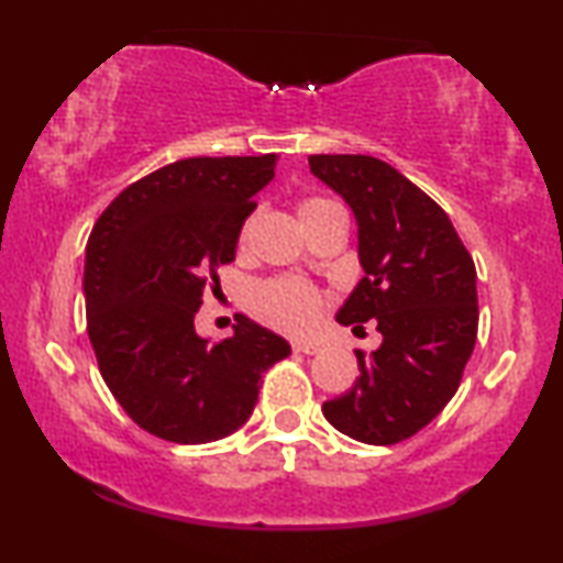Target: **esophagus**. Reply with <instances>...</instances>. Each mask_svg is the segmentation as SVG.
<instances>
[{"instance_id": "34e87169", "label": "esophagus", "mask_w": 563, "mask_h": 563, "mask_svg": "<svg viewBox=\"0 0 563 563\" xmlns=\"http://www.w3.org/2000/svg\"><path fill=\"white\" fill-rule=\"evenodd\" d=\"M291 349H295V353H307V356H314V353H320L318 343H305V341H295V343H291Z\"/></svg>"}]
</instances>
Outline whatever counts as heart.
Returning a JSON list of instances; mask_svg holds the SVG:
<instances>
[{"label":"heart","mask_w":563,"mask_h":563,"mask_svg":"<svg viewBox=\"0 0 563 563\" xmlns=\"http://www.w3.org/2000/svg\"><path fill=\"white\" fill-rule=\"evenodd\" d=\"M325 205H330L328 199L320 197L302 199V202L297 205L299 220L305 222L307 218H312V214L322 210ZM245 235H249V222H245L241 230V243L245 241ZM251 307L266 325L289 335H305L318 325V318L322 312V295L305 282L274 279L261 284V287L253 291Z\"/></svg>","instance_id":"obj_1"}]
</instances>
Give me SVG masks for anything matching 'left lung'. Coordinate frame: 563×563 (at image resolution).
<instances>
[{
	"instance_id": "8db88e82",
	"label": "left lung",
	"mask_w": 563,
	"mask_h": 563,
	"mask_svg": "<svg viewBox=\"0 0 563 563\" xmlns=\"http://www.w3.org/2000/svg\"><path fill=\"white\" fill-rule=\"evenodd\" d=\"M358 225L364 279L338 310L341 325L376 320L382 345L356 351L361 376L322 405L330 426L368 445L405 441L451 397L476 343V268L449 214L374 156H310Z\"/></svg>"
}]
</instances>
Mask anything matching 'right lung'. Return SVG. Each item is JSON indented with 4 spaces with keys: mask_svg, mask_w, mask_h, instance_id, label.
<instances>
[{
    "mask_svg": "<svg viewBox=\"0 0 563 563\" xmlns=\"http://www.w3.org/2000/svg\"><path fill=\"white\" fill-rule=\"evenodd\" d=\"M274 166L276 153L176 161L122 189L91 228L87 333L104 384L151 435L197 445L235 433L261 374L291 353L243 314L220 343L195 330L205 284L235 258Z\"/></svg>",
    "mask_w": 563,
    "mask_h": 563,
    "instance_id": "right-lung-1",
    "label": "right lung"
}]
</instances>
